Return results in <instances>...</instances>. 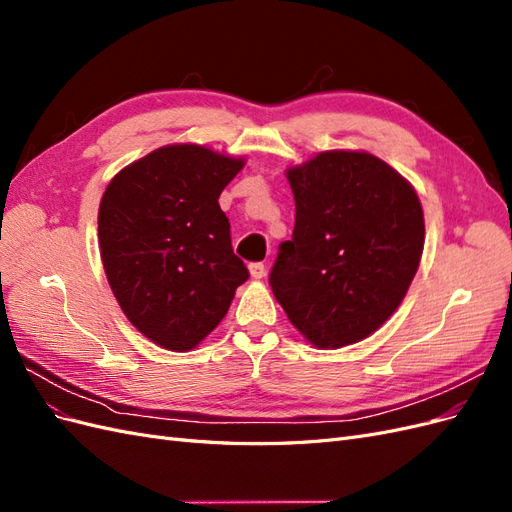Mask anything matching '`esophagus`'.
Instances as JSON below:
<instances>
[{"mask_svg": "<svg viewBox=\"0 0 512 512\" xmlns=\"http://www.w3.org/2000/svg\"><path fill=\"white\" fill-rule=\"evenodd\" d=\"M250 275L254 277V280H262V277H265V265H262V262H252Z\"/></svg>", "mask_w": 512, "mask_h": 512, "instance_id": "esophagus-1", "label": "esophagus"}]
</instances>
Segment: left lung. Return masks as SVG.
<instances>
[{"label":"left lung","mask_w":512,"mask_h":512,"mask_svg":"<svg viewBox=\"0 0 512 512\" xmlns=\"http://www.w3.org/2000/svg\"><path fill=\"white\" fill-rule=\"evenodd\" d=\"M286 177L297 213L269 275L275 299L314 346L361 342L414 280L425 243L421 200L367 151H322Z\"/></svg>","instance_id":"8db88e82"}]
</instances>
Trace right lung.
Segmentation results:
<instances>
[{
	"label": "right lung",
	"instance_id": "right-lung-1",
	"mask_svg": "<svg viewBox=\"0 0 512 512\" xmlns=\"http://www.w3.org/2000/svg\"><path fill=\"white\" fill-rule=\"evenodd\" d=\"M200 145H166L106 185L98 241L123 314L166 350L196 348L250 277L218 198L243 168Z\"/></svg>",
	"mask_w": 512,
	"mask_h": 512
}]
</instances>
